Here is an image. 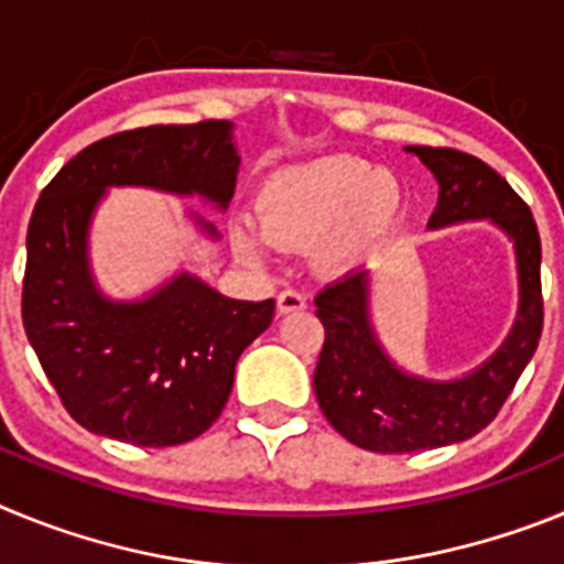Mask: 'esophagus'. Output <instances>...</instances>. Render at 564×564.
I'll return each instance as SVG.
<instances>
[{
  "label": "esophagus",
  "mask_w": 564,
  "mask_h": 564,
  "mask_svg": "<svg viewBox=\"0 0 564 564\" xmlns=\"http://www.w3.org/2000/svg\"><path fill=\"white\" fill-rule=\"evenodd\" d=\"M305 307H307L305 296H302V293H296V291H282L276 296V311L279 313H299V311H305Z\"/></svg>",
  "instance_id": "obj_1"
}]
</instances>
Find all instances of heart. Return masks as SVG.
I'll return each instance as SVG.
<instances>
[{
  "label": "heart",
  "mask_w": 564,
  "mask_h": 564,
  "mask_svg": "<svg viewBox=\"0 0 564 564\" xmlns=\"http://www.w3.org/2000/svg\"><path fill=\"white\" fill-rule=\"evenodd\" d=\"M257 228L239 220L234 251L251 265L273 248L313 247L318 271L341 276L361 268L395 231L403 188L395 174L356 154H322L288 163L257 192Z\"/></svg>",
  "instance_id": "obj_1"
}]
</instances>
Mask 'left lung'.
I'll list each match as a JSON object with an SVG mask.
<instances>
[{
  "label": "left lung",
  "instance_id": "1",
  "mask_svg": "<svg viewBox=\"0 0 564 564\" xmlns=\"http://www.w3.org/2000/svg\"><path fill=\"white\" fill-rule=\"evenodd\" d=\"M437 181V206L426 228L482 223L514 248L517 316L486 361L455 378L406 370L381 341L372 318V273L356 268L316 296L325 347L313 372V392L333 430L367 452L441 449L468 441L495 421L542 333L540 234L531 208L500 174L455 149L403 147Z\"/></svg>",
  "mask_w": 564,
  "mask_h": 564
}]
</instances>
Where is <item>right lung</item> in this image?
<instances>
[{
  "instance_id": "1",
  "label": "right lung",
  "mask_w": 564,
  "mask_h": 564,
  "mask_svg": "<svg viewBox=\"0 0 564 564\" xmlns=\"http://www.w3.org/2000/svg\"><path fill=\"white\" fill-rule=\"evenodd\" d=\"M237 174L231 121L147 127L78 152L39 197L28 228L24 333L84 430L158 449L194 441L220 417L239 356L271 325L273 299H231L188 268L141 296H109L89 237L109 188H149L226 214ZM183 217L208 242L220 239L200 212Z\"/></svg>"
}]
</instances>
